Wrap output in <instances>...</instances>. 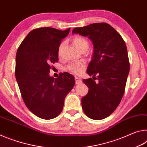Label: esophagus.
Masks as SVG:
<instances>
[{"label":"esophagus","mask_w":147,"mask_h":147,"mask_svg":"<svg viewBox=\"0 0 147 147\" xmlns=\"http://www.w3.org/2000/svg\"><path fill=\"white\" fill-rule=\"evenodd\" d=\"M82 82V79H80L78 77H76L75 78V83L76 84H80Z\"/></svg>","instance_id":"34e87169"}]
</instances>
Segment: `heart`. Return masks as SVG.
I'll use <instances>...</instances> for the list:
<instances>
[{
	"mask_svg": "<svg viewBox=\"0 0 147 147\" xmlns=\"http://www.w3.org/2000/svg\"><path fill=\"white\" fill-rule=\"evenodd\" d=\"M73 43L74 45L76 47V48L78 51H81L82 49H88L89 47V43L84 38L80 36H76L74 37L73 39ZM63 44L61 43L58 49V54H59L61 53V50ZM84 65L82 62H77V63H73L71 65H69L67 67V70L74 74H80L82 72L83 69L84 68Z\"/></svg>",
	"mask_w": 147,
	"mask_h": 147,
	"instance_id": "1",
	"label": "heart"
}]
</instances>
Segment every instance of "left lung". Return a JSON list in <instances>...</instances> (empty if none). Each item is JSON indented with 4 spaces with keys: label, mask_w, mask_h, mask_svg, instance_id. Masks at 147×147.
Instances as JSON below:
<instances>
[{
    "label": "left lung",
    "mask_w": 147,
    "mask_h": 147,
    "mask_svg": "<svg viewBox=\"0 0 147 147\" xmlns=\"http://www.w3.org/2000/svg\"><path fill=\"white\" fill-rule=\"evenodd\" d=\"M72 33L88 36L93 44L92 60L87 70L93 77L83 80L89 88L88 93L82 98L83 111L94 120L105 119L117 108L125 90L130 71L125 42L106 23L75 28Z\"/></svg>",
    "instance_id": "1"
}]
</instances>
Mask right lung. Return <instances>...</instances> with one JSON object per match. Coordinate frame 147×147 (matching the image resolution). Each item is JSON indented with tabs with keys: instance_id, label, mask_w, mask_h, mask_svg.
<instances>
[{
	"instance_id": "obj_1",
	"label": "right lung",
	"mask_w": 147,
	"mask_h": 147,
	"mask_svg": "<svg viewBox=\"0 0 147 147\" xmlns=\"http://www.w3.org/2000/svg\"><path fill=\"white\" fill-rule=\"evenodd\" d=\"M65 30L43 27L27 35L17 49L16 78L24 104L38 117L52 119L61 112L64 100L75 84L71 74L50 76L51 65L58 61V49Z\"/></svg>"
}]
</instances>
